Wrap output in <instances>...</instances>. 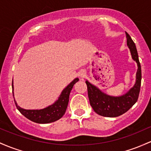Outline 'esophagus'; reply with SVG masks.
Instances as JSON below:
<instances>
[{"mask_svg":"<svg viewBox=\"0 0 151 151\" xmlns=\"http://www.w3.org/2000/svg\"><path fill=\"white\" fill-rule=\"evenodd\" d=\"M85 72H84V71H80V72H79V77H84V76H85Z\"/></svg>","mask_w":151,"mask_h":151,"instance_id":"1","label":"esophagus"}]
</instances>
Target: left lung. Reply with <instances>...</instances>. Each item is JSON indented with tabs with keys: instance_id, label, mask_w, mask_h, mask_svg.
<instances>
[{
	"instance_id": "8db88e82",
	"label": "left lung",
	"mask_w": 151,
	"mask_h": 151,
	"mask_svg": "<svg viewBox=\"0 0 151 151\" xmlns=\"http://www.w3.org/2000/svg\"><path fill=\"white\" fill-rule=\"evenodd\" d=\"M127 45L131 54L132 59L137 63L136 79L133 87L121 96H111L101 91L97 87L86 81L88 91L89 103L96 113L101 116L115 117L126 112L137 102L141 84V67L135 43L130 35L125 32Z\"/></svg>"
}]
</instances>
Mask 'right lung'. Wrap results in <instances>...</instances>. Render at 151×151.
Returning <instances> with one entry per match:
<instances>
[{"instance_id": "right-lung-1", "label": "right lung", "mask_w": 151, "mask_h": 151, "mask_svg": "<svg viewBox=\"0 0 151 151\" xmlns=\"http://www.w3.org/2000/svg\"><path fill=\"white\" fill-rule=\"evenodd\" d=\"M78 81V78L74 79L72 82H70L65 88L63 89L62 93L58 97V100L54 103L44 109H41V110H26V109L21 108L17 105V102L14 99L15 104H16V107L19 112L23 115L25 116L26 118L31 120V121L41 124L55 122L59 120L65 113L69 100V94H70L71 90L73 88L74 84ZM12 89L13 95L14 97V82H12Z\"/></svg>"}]
</instances>
